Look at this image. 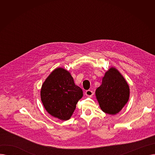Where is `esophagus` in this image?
I'll list each match as a JSON object with an SVG mask.
<instances>
[{
	"mask_svg": "<svg viewBox=\"0 0 155 155\" xmlns=\"http://www.w3.org/2000/svg\"><path fill=\"white\" fill-rule=\"evenodd\" d=\"M85 95L88 97H92L93 95V92L91 90H87L85 92Z\"/></svg>",
	"mask_w": 155,
	"mask_h": 155,
	"instance_id": "esophagus-1",
	"label": "esophagus"
}]
</instances>
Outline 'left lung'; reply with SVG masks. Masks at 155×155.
I'll use <instances>...</instances> for the list:
<instances>
[{"instance_id":"obj_1","label":"left lung","mask_w":155,"mask_h":155,"mask_svg":"<svg viewBox=\"0 0 155 155\" xmlns=\"http://www.w3.org/2000/svg\"><path fill=\"white\" fill-rule=\"evenodd\" d=\"M95 95L102 111L114 115L127 102L129 87L119 71L111 67L105 73L101 85L96 89Z\"/></svg>"}]
</instances>
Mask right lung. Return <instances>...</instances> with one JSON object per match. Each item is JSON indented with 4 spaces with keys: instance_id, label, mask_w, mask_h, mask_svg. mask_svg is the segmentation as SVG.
I'll return each instance as SVG.
<instances>
[{
    "instance_id": "add662e5",
    "label": "right lung",
    "mask_w": 155,
    "mask_h": 155,
    "mask_svg": "<svg viewBox=\"0 0 155 155\" xmlns=\"http://www.w3.org/2000/svg\"><path fill=\"white\" fill-rule=\"evenodd\" d=\"M83 91L76 85L70 72L62 68L53 70L41 89V99L46 111L62 120H68Z\"/></svg>"
}]
</instances>
